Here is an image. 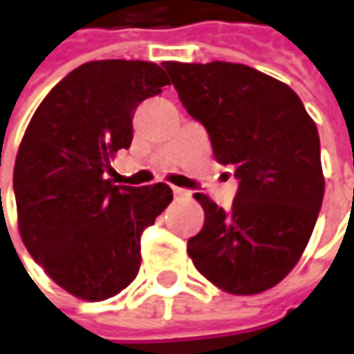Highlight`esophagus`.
<instances>
[{
	"instance_id": "34e87169",
	"label": "esophagus",
	"mask_w": 354,
	"mask_h": 354,
	"mask_svg": "<svg viewBox=\"0 0 354 354\" xmlns=\"http://www.w3.org/2000/svg\"><path fill=\"white\" fill-rule=\"evenodd\" d=\"M172 194H174V196H176V198H188V196H189V192H188V189H184V188H176V186H174V188H172Z\"/></svg>"
}]
</instances>
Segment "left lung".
I'll list each match as a JSON object with an SVG mask.
<instances>
[{"instance_id": "obj_1", "label": "left lung", "mask_w": 354, "mask_h": 354, "mask_svg": "<svg viewBox=\"0 0 354 354\" xmlns=\"http://www.w3.org/2000/svg\"><path fill=\"white\" fill-rule=\"evenodd\" d=\"M217 162L235 168L231 209L194 194L205 212L188 241L196 268L235 296L261 294L296 266L322 209L319 135L290 86L254 68L214 60L162 62Z\"/></svg>"}]
</instances>
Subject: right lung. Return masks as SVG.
I'll return each instance as SVG.
<instances>
[{"instance_id": "right-lung-1", "label": "right lung", "mask_w": 354, "mask_h": 354, "mask_svg": "<svg viewBox=\"0 0 354 354\" xmlns=\"http://www.w3.org/2000/svg\"><path fill=\"white\" fill-rule=\"evenodd\" d=\"M168 84L154 62H86L44 97L19 145V233L76 298H113L135 280L140 235L172 201L162 182L133 188L105 176L117 151L131 147L135 109Z\"/></svg>"}]
</instances>
